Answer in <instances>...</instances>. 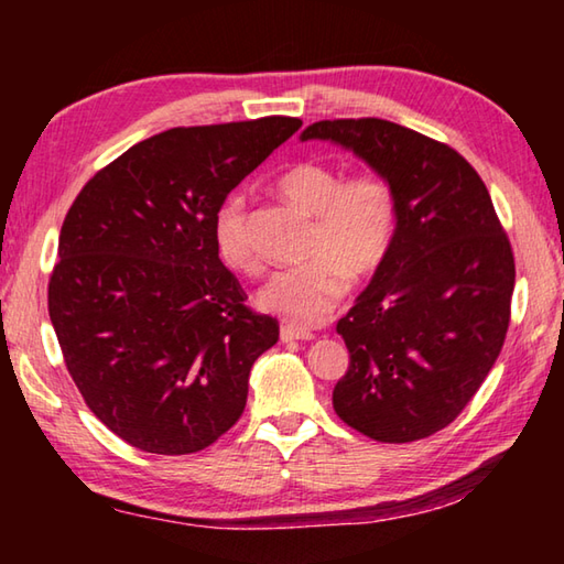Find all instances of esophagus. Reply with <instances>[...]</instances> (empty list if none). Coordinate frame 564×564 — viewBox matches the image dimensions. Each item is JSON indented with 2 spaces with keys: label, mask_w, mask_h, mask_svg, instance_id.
<instances>
[{
  "label": "esophagus",
  "mask_w": 564,
  "mask_h": 564,
  "mask_svg": "<svg viewBox=\"0 0 564 564\" xmlns=\"http://www.w3.org/2000/svg\"><path fill=\"white\" fill-rule=\"evenodd\" d=\"M316 336H313L311 330H305L301 326H293V323H285V326H281V340L283 343H291V340H313Z\"/></svg>",
  "instance_id": "34e87169"
}]
</instances>
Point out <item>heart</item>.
Returning <instances> with one entry per match:
<instances>
[{
	"mask_svg": "<svg viewBox=\"0 0 564 564\" xmlns=\"http://www.w3.org/2000/svg\"><path fill=\"white\" fill-rule=\"evenodd\" d=\"M279 191L293 206L316 218L308 253L295 269L273 273L256 295L259 308L295 323H316L338 303L350 279H368L393 246L398 206L388 181L378 174L348 178L346 171L303 161L279 178ZM216 251L228 269L253 275L256 259L246 231V208L238 196L218 208Z\"/></svg>",
	"mask_w": 564,
	"mask_h": 564,
	"instance_id": "1",
	"label": "heart"
}]
</instances>
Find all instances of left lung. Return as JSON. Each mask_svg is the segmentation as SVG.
Listing matches in <instances>:
<instances>
[{
  "mask_svg": "<svg viewBox=\"0 0 564 564\" xmlns=\"http://www.w3.org/2000/svg\"><path fill=\"white\" fill-rule=\"evenodd\" d=\"M352 151L395 194L393 246L338 321L350 366L338 417L378 443H413L463 413L498 360L514 259L482 178L455 149L386 119L316 121L301 141Z\"/></svg>",
  "mask_w": 564,
  "mask_h": 564,
  "instance_id": "1",
  "label": "left lung"
}]
</instances>
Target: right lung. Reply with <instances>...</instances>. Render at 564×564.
<instances>
[{
	"instance_id": "right-lung-1",
	"label": "right lung",
	"mask_w": 564,
	"mask_h": 564,
	"mask_svg": "<svg viewBox=\"0 0 564 564\" xmlns=\"http://www.w3.org/2000/svg\"><path fill=\"white\" fill-rule=\"evenodd\" d=\"M299 129L265 117L161 131L101 169L64 218L52 326L91 413L139 451L198 453L243 413L279 323L246 308L214 224Z\"/></svg>"
}]
</instances>
